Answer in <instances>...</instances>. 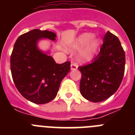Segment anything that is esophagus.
<instances>
[{
  "label": "esophagus",
  "mask_w": 135,
  "mask_h": 135,
  "mask_svg": "<svg viewBox=\"0 0 135 135\" xmlns=\"http://www.w3.org/2000/svg\"><path fill=\"white\" fill-rule=\"evenodd\" d=\"M77 68H78V65H77V64H74V63H72V64H71V70H77Z\"/></svg>",
  "instance_id": "obj_1"
}]
</instances>
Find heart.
<instances>
[{
    "label": "heart",
    "instance_id": "obj_1",
    "mask_svg": "<svg viewBox=\"0 0 135 135\" xmlns=\"http://www.w3.org/2000/svg\"><path fill=\"white\" fill-rule=\"evenodd\" d=\"M93 38L94 35L91 33H84L68 45V49L70 51L80 50L78 55L80 61L82 62L90 61L95 57L99 45L98 39Z\"/></svg>",
    "mask_w": 135,
    "mask_h": 135
}]
</instances>
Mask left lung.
<instances>
[{
	"instance_id": "8db88e82",
	"label": "left lung",
	"mask_w": 135,
	"mask_h": 135,
	"mask_svg": "<svg viewBox=\"0 0 135 135\" xmlns=\"http://www.w3.org/2000/svg\"><path fill=\"white\" fill-rule=\"evenodd\" d=\"M83 97L97 103L109 98L121 84L125 69V53L118 38L108 32L99 55L93 63L78 68Z\"/></svg>"
}]
</instances>
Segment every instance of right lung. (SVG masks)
<instances>
[{
  "mask_svg": "<svg viewBox=\"0 0 135 135\" xmlns=\"http://www.w3.org/2000/svg\"><path fill=\"white\" fill-rule=\"evenodd\" d=\"M48 30L34 29L20 36L11 56V71L15 85L22 96L36 104L50 102L57 96L61 82L69 73L70 62L57 64L49 52L38 47L41 39L56 40Z\"/></svg>",
  "mask_w": 135,
  "mask_h": 135,
  "instance_id": "1",
  "label": "right lung"
}]
</instances>
